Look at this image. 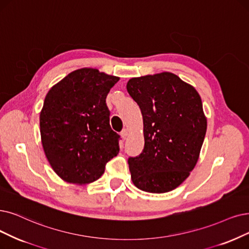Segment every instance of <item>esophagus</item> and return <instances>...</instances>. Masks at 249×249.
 <instances>
[{
  "mask_svg": "<svg viewBox=\"0 0 249 249\" xmlns=\"http://www.w3.org/2000/svg\"><path fill=\"white\" fill-rule=\"evenodd\" d=\"M121 135H122L123 139H124V140H125V139L127 138V135H128V133H127V130H125V128H124V130H123V131H122Z\"/></svg>",
  "mask_w": 249,
  "mask_h": 249,
  "instance_id": "34e87169",
  "label": "esophagus"
}]
</instances>
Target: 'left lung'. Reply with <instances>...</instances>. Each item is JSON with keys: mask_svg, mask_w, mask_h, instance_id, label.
<instances>
[{"mask_svg": "<svg viewBox=\"0 0 249 249\" xmlns=\"http://www.w3.org/2000/svg\"><path fill=\"white\" fill-rule=\"evenodd\" d=\"M126 90L141 109L144 149L128 158L140 190L170 192L195 167L206 133V117L195 89L172 72L133 77Z\"/></svg>", "mask_w": 249, "mask_h": 249, "instance_id": "1", "label": "left lung"}]
</instances>
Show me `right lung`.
Segmentation results:
<instances>
[{
    "instance_id": "1",
    "label": "right lung",
    "mask_w": 249,
    "mask_h": 249,
    "mask_svg": "<svg viewBox=\"0 0 249 249\" xmlns=\"http://www.w3.org/2000/svg\"><path fill=\"white\" fill-rule=\"evenodd\" d=\"M119 77L81 68L51 88L39 114L42 144L62 180L89 184L119 152V135L109 124L106 97Z\"/></svg>"
}]
</instances>
